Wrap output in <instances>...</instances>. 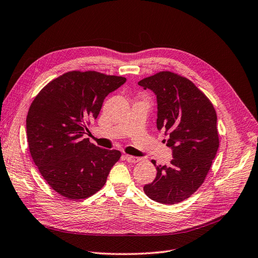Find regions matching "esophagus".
Masks as SVG:
<instances>
[{"label": "esophagus", "mask_w": 258, "mask_h": 258, "mask_svg": "<svg viewBox=\"0 0 258 258\" xmlns=\"http://www.w3.org/2000/svg\"><path fill=\"white\" fill-rule=\"evenodd\" d=\"M123 158H124V160H126L128 163H136V162L140 161V158H138V157H134V156H130V155H124L123 156Z\"/></svg>", "instance_id": "esophagus-1"}]
</instances>
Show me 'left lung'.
I'll return each instance as SVG.
<instances>
[{
	"instance_id": "1",
	"label": "left lung",
	"mask_w": 258,
	"mask_h": 258,
	"mask_svg": "<svg viewBox=\"0 0 258 258\" xmlns=\"http://www.w3.org/2000/svg\"><path fill=\"white\" fill-rule=\"evenodd\" d=\"M157 96V127L169 135L173 150L169 165H156L152 183L143 186L148 197L164 205L181 203L193 195L211 169L218 147L217 115L210 99L187 78L163 71L138 82Z\"/></svg>"
}]
</instances>
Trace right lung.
Masks as SVG:
<instances>
[{
    "label": "right lung",
    "instance_id": "add662e5",
    "mask_svg": "<svg viewBox=\"0 0 258 258\" xmlns=\"http://www.w3.org/2000/svg\"><path fill=\"white\" fill-rule=\"evenodd\" d=\"M126 81L95 71H72L51 80L33 99L26 118L31 158L53 191L71 200L93 196L106 182L118 150L83 138L105 97Z\"/></svg>",
    "mask_w": 258,
    "mask_h": 258
}]
</instances>
